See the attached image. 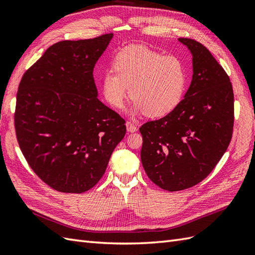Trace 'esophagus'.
Segmentation results:
<instances>
[{
  "label": "esophagus",
  "instance_id": "34e87169",
  "mask_svg": "<svg viewBox=\"0 0 255 255\" xmlns=\"http://www.w3.org/2000/svg\"><path fill=\"white\" fill-rule=\"evenodd\" d=\"M126 127H127V130H128L129 132H136V131L138 130V128H137L136 125H133V124L130 123V122H127V123H126Z\"/></svg>",
  "mask_w": 255,
  "mask_h": 255
}]
</instances>
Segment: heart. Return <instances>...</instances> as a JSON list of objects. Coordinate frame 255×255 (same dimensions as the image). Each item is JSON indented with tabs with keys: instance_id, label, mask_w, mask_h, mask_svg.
Instances as JSON below:
<instances>
[{
	"instance_id": "b5f03b06",
	"label": "heart",
	"mask_w": 255,
	"mask_h": 255,
	"mask_svg": "<svg viewBox=\"0 0 255 255\" xmlns=\"http://www.w3.org/2000/svg\"><path fill=\"white\" fill-rule=\"evenodd\" d=\"M113 69L102 77L103 94L113 107L124 106L129 88L134 101L132 113H145L149 117L167 115L183 100L188 73L178 57L131 45L115 56Z\"/></svg>"
}]
</instances>
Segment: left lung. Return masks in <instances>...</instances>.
<instances>
[{"instance_id":"obj_1","label":"left lung","mask_w":255,"mask_h":255,"mask_svg":"<svg viewBox=\"0 0 255 255\" xmlns=\"http://www.w3.org/2000/svg\"><path fill=\"white\" fill-rule=\"evenodd\" d=\"M193 56V78L174 111L143 124L141 163L169 192L193 187L215 169L231 141L234 90L228 74L200 42L178 38Z\"/></svg>"}]
</instances>
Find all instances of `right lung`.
I'll return each instance as SVG.
<instances>
[{
	"instance_id": "right-lung-1",
	"label": "right lung",
	"mask_w": 255,
	"mask_h": 255,
	"mask_svg": "<svg viewBox=\"0 0 255 255\" xmlns=\"http://www.w3.org/2000/svg\"><path fill=\"white\" fill-rule=\"evenodd\" d=\"M113 34L50 46L24 73L16 95V138L27 163L48 186L80 194L94 187L125 119L97 99L95 63Z\"/></svg>"
}]
</instances>
